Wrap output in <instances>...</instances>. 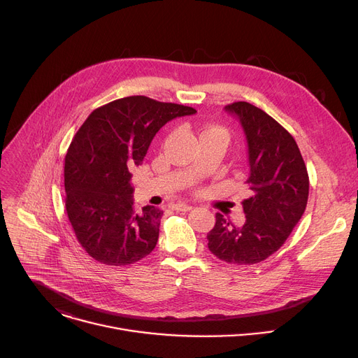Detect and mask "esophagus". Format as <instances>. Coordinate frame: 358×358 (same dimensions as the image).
I'll use <instances>...</instances> for the list:
<instances>
[{
  "mask_svg": "<svg viewBox=\"0 0 358 358\" xmlns=\"http://www.w3.org/2000/svg\"><path fill=\"white\" fill-rule=\"evenodd\" d=\"M171 208H173V210H176V211H178V213H188V211H191V210H192V207H191V206H188V203H182V202L173 203Z\"/></svg>",
  "mask_w": 358,
  "mask_h": 358,
  "instance_id": "esophagus-1",
  "label": "esophagus"
}]
</instances>
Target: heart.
Here are the masks:
<instances>
[{
    "instance_id": "heart-1",
    "label": "heart",
    "mask_w": 358,
    "mask_h": 358,
    "mask_svg": "<svg viewBox=\"0 0 358 358\" xmlns=\"http://www.w3.org/2000/svg\"><path fill=\"white\" fill-rule=\"evenodd\" d=\"M199 137L201 138L218 137V138H222L225 143H228L229 141V131L224 127H220V126H207L206 129H202Z\"/></svg>"
}]
</instances>
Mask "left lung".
<instances>
[{
    "mask_svg": "<svg viewBox=\"0 0 358 358\" xmlns=\"http://www.w3.org/2000/svg\"><path fill=\"white\" fill-rule=\"evenodd\" d=\"M225 110L238 116L246 136L250 196L242 201L246 221L241 228L215 215L208 248L227 264L253 265L275 253L300 221L309 174L293 136L273 117L248 101H235Z\"/></svg>",
    "mask_w": 358,
    "mask_h": 358,
    "instance_id": "1",
    "label": "left lung"
}]
</instances>
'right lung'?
Segmentation results:
<instances>
[{"mask_svg": "<svg viewBox=\"0 0 358 358\" xmlns=\"http://www.w3.org/2000/svg\"><path fill=\"white\" fill-rule=\"evenodd\" d=\"M196 110L147 96L94 109L65 157V207L78 242L103 265L134 264L156 248L163 211L134 210L130 169L141 164L156 133Z\"/></svg>", "mask_w": 358, "mask_h": 358, "instance_id": "add662e5", "label": "right lung"}]
</instances>
